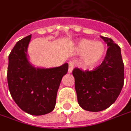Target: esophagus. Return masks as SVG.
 Segmentation results:
<instances>
[{"instance_id": "1", "label": "esophagus", "mask_w": 131, "mask_h": 131, "mask_svg": "<svg viewBox=\"0 0 131 131\" xmlns=\"http://www.w3.org/2000/svg\"><path fill=\"white\" fill-rule=\"evenodd\" d=\"M74 63L73 62H71V61H70L69 62V73H71L72 72L73 69H74Z\"/></svg>"}]
</instances>
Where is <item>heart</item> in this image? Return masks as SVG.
Returning a JSON list of instances; mask_svg holds the SVG:
<instances>
[{
	"mask_svg": "<svg viewBox=\"0 0 131 131\" xmlns=\"http://www.w3.org/2000/svg\"><path fill=\"white\" fill-rule=\"evenodd\" d=\"M77 50L83 53L81 65L86 69H92L99 65L106 55V48L104 43L100 41L83 39L77 43Z\"/></svg>",
	"mask_w": 131,
	"mask_h": 131,
	"instance_id": "b5f03b06",
	"label": "heart"
}]
</instances>
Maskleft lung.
Returning a JSON list of instances; mask_svg holds the SVG:
<instances>
[{
  "label": "left lung",
  "instance_id": "obj_1",
  "mask_svg": "<svg viewBox=\"0 0 131 131\" xmlns=\"http://www.w3.org/2000/svg\"><path fill=\"white\" fill-rule=\"evenodd\" d=\"M107 45V54L101 64L93 71L75 68V90L79 105L85 110L99 112L111 106L124 85V63L120 47L112 39L101 36Z\"/></svg>",
  "mask_w": 131,
  "mask_h": 131
}]
</instances>
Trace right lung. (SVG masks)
Returning <instances> with one entry per match:
<instances>
[{
  "instance_id": "right-lung-1",
  "label": "right lung",
  "mask_w": 131,
  "mask_h": 131,
  "mask_svg": "<svg viewBox=\"0 0 131 131\" xmlns=\"http://www.w3.org/2000/svg\"><path fill=\"white\" fill-rule=\"evenodd\" d=\"M29 35L19 40L9 55L7 82L11 96L23 111L33 116L51 113L69 64L55 68H36L28 60Z\"/></svg>"
}]
</instances>
